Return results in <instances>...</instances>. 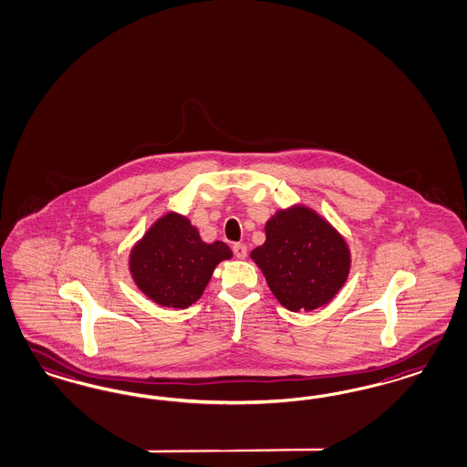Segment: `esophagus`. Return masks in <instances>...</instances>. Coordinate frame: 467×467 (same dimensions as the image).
I'll return each instance as SVG.
<instances>
[{
  "instance_id": "esophagus-1",
  "label": "esophagus",
  "mask_w": 467,
  "mask_h": 467,
  "mask_svg": "<svg viewBox=\"0 0 467 467\" xmlns=\"http://www.w3.org/2000/svg\"><path fill=\"white\" fill-rule=\"evenodd\" d=\"M233 252H234V255L238 258H246L248 248H246V244H243V243H236V244L233 246Z\"/></svg>"
}]
</instances>
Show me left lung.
Listing matches in <instances>:
<instances>
[{"label":"left lung","instance_id":"1","mask_svg":"<svg viewBox=\"0 0 467 467\" xmlns=\"http://www.w3.org/2000/svg\"><path fill=\"white\" fill-rule=\"evenodd\" d=\"M277 302L291 312L329 304L348 279L350 246L319 212L302 203L265 223V242L250 254Z\"/></svg>","mask_w":467,"mask_h":467}]
</instances>
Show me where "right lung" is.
I'll return each mask as SVG.
<instances>
[{"label": "right lung", "instance_id": "1", "mask_svg": "<svg viewBox=\"0 0 467 467\" xmlns=\"http://www.w3.org/2000/svg\"><path fill=\"white\" fill-rule=\"evenodd\" d=\"M233 258L223 242L205 243L186 215L167 212L129 252L134 285L157 306L188 308L209 285L215 267Z\"/></svg>", "mask_w": 467, "mask_h": 467}]
</instances>
